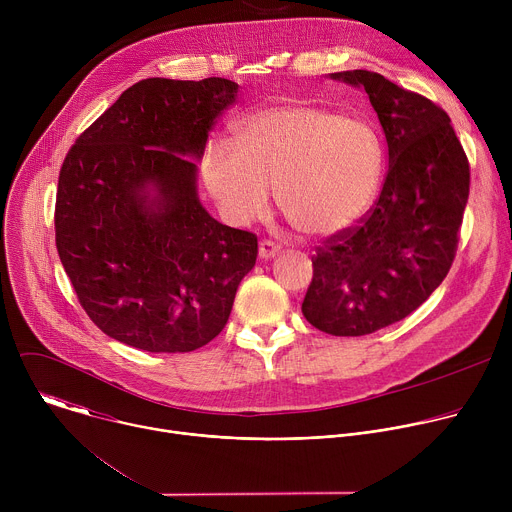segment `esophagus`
Listing matches in <instances>:
<instances>
[{
  "mask_svg": "<svg viewBox=\"0 0 512 512\" xmlns=\"http://www.w3.org/2000/svg\"><path fill=\"white\" fill-rule=\"evenodd\" d=\"M277 253H279V245H277L275 241L263 239V241L259 243V257H261V259H271V257H275Z\"/></svg>",
  "mask_w": 512,
  "mask_h": 512,
  "instance_id": "1",
  "label": "esophagus"
}]
</instances>
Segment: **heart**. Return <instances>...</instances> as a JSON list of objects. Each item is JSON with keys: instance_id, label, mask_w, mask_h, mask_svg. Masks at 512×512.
I'll return each mask as SVG.
<instances>
[{"instance_id": "1", "label": "heart", "mask_w": 512, "mask_h": 512, "mask_svg": "<svg viewBox=\"0 0 512 512\" xmlns=\"http://www.w3.org/2000/svg\"><path fill=\"white\" fill-rule=\"evenodd\" d=\"M235 137L208 143L202 174L239 225L265 216L275 190L291 227L326 239L352 227L379 188L383 145L360 119L316 105L269 107L243 117Z\"/></svg>"}]
</instances>
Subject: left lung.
Returning <instances> with one entry per match:
<instances>
[{"mask_svg":"<svg viewBox=\"0 0 512 512\" xmlns=\"http://www.w3.org/2000/svg\"><path fill=\"white\" fill-rule=\"evenodd\" d=\"M332 79L362 87L387 139L375 204L322 241L302 312L332 336H364L417 310L448 275L470 194V164L448 113L379 72Z\"/></svg>","mask_w":512,"mask_h":512,"instance_id":"left-lung-1","label":"left lung"}]
</instances>
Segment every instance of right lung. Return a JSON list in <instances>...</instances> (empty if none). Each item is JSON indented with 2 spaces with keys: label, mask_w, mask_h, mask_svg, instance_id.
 <instances>
[{
  "label": "right lung",
  "mask_w": 512,
  "mask_h": 512,
  "mask_svg": "<svg viewBox=\"0 0 512 512\" xmlns=\"http://www.w3.org/2000/svg\"><path fill=\"white\" fill-rule=\"evenodd\" d=\"M239 85L145 79L68 150L56 190L62 267L107 336L148 352H192L225 328L257 235L221 225L196 196L208 131ZM155 190L152 195L149 188Z\"/></svg>",
  "instance_id": "obj_1"
}]
</instances>
